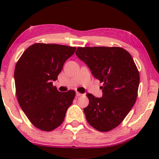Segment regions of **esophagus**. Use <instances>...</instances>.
<instances>
[{
    "instance_id": "esophagus-1",
    "label": "esophagus",
    "mask_w": 159,
    "mask_h": 159,
    "mask_svg": "<svg viewBox=\"0 0 159 159\" xmlns=\"http://www.w3.org/2000/svg\"><path fill=\"white\" fill-rule=\"evenodd\" d=\"M81 93H78V92H76V96H77V97H79V96H81Z\"/></svg>"
}]
</instances>
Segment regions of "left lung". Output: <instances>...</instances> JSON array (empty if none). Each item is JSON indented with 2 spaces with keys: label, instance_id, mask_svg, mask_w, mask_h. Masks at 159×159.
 <instances>
[{
  "label": "left lung",
  "instance_id": "8db88e82",
  "mask_svg": "<svg viewBox=\"0 0 159 159\" xmlns=\"http://www.w3.org/2000/svg\"><path fill=\"white\" fill-rule=\"evenodd\" d=\"M75 54L103 83L102 97L87 93L86 119L99 132L112 130L123 122L138 96L140 76L132 57L120 47H78Z\"/></svg>",
  "mask_w": 159,
  "mask_h": 159
}]
</instances>
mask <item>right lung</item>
Instances as JSON below:
<instances>
[{
    "label": "right lung",
    "instance_id": "right-lung-1",
    "mask_svg": "<svg viewBox=\"0 0 159 159\" xmlns=\"http://www.w3.org/2000/svg\"><path fill=\"white\" fill-rule=\"evenodd\" d=\"M75 47L36 43L28 47L16 66V96L33 125L50 132L64 120L75 96L74 90L59 92L53 86Z\"/></svg>",
    "mask_w": 159,
    "mask_h": 159
}]
</instances>
